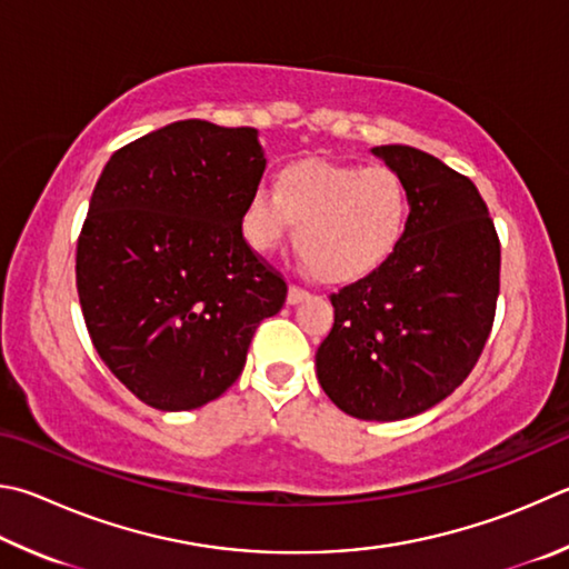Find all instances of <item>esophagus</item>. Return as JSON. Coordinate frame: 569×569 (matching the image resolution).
Here are the masks:
<instances>
[{"instance_id": "esophagus-1", "label": "esophagus", "mask_w": 569, "mask_h": 569, "mask_svg": "<svg viewBox=\"0 0 569 569\" xmlns=\"http://www.w3.org/2000/svg\"><path fill=\"white\" fill-rule=\"evenodd\" d=\"M308 296H311V293H308L306 288H301V286L288 288V303H301V301H306Z\"/></svg>"}]
</instances>
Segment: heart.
<instances>
[{
    "label": "heart",
    "mask_w": 569,
    "mask_h": 569,
    "mask_svg": "<svg viewBox=\"0 0 569 569\" xmlns=\"http://www.w3.org/2000/svg\"><path fill=\"white\" fill-rule=\"evenodd\" d=\"M410 191L398 171L358 163L301 161L258 186L243 206V239L273 253L296 229V246L313 271L333 283L383 266L406 236Z\"/></svg>",
    "instance_id": "obj_1"
}]
</instances>
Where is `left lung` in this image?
Wrapping results in <instances>:
<instances>
[{"instance_id": "obj_1", "label": "left lung", "mask_w": 569, "mask_h": 569, "mask_svg": "<svg viewBox=\"0 0 569 569\" xmlns=\"http://www.w3.org/2000/svg\"><path fill=\"white\" fill-rule=\"evenodd\" d=\"M410 191L400 246L330 293L318 346L326 396L360 420H402L446 400L478 363L500 293V239L475 183L412 147H378Z\"/></svg>"}]
</instances>
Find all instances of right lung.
I'll return each instance as SVG.
<instances>
[{"label": "right lung", "instance_id": "obj_1", "mask_svg": "<svg viewBox=\"0 0 569 569\" xmlns=\"http://www.w3.org/2000/svg\"><path fill=\"white\" fill-rule=\"evenodd\" d=\"M251 127L186 119L107 161L77 243V291L99 358L141 402L193 410L241 376L286 278L243 239L266 159Z\"/></svg>", "mask_w": 569, "mask_h": 569}]
</instances>
